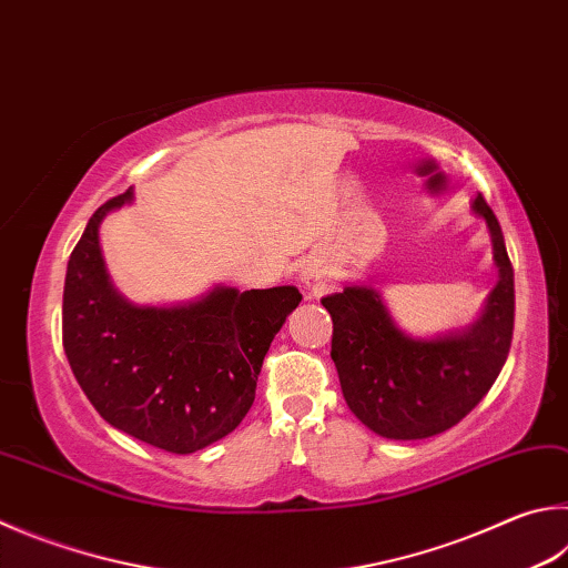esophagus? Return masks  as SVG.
<instances>
[{
    "label": "esophagus",
    "instance_id": "esophagus-1",
    "mask_svg": "<svg viewBox=\"0 0 568 568\" xmlns=\"http://www.w3.org/2000/svg\"><path fill=\"white\" fill-rule=\"evenodd\" d=\"M303 281L305 285H315L320 281V267L317 265H307L303 271Z\"/></svg>",
    "mask_w": 568,
    "mask_h": 568
}]
</instances>
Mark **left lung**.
Returning <instances> with one entry per match:
<instances>
[{"mask_svg": "<svg viewBox=\"0 0 568 568\" xmlns=\"http://www.w3.org/2000/svg\"><path fill=\"white\" fill-rule=\"evenodd\" d=\"M499 281L477 323L439 337H409L369 285L323 297L333 317V363L353 415L379 437L425 439L455 427L479 405L507 363L514 333V267L497 215L479 193Z\"/></svg>", "mask_w": 568, "mask_h": 568, "instance_id": "1", "label": "left lung"}]
</instances>
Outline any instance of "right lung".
Listing matches in <instances>:
<instances>
[{"label":"right lung","instance_id":"add662e5","mask_svg":"<svg viewBox=\"0 0 568 568\" xmlns=\"http://www.w3.org/2000/svg\"><path fill=\"white\" fill-rule=\"evenodd\" d=\"M133 191L106 201L71 251L61 339L79 387L111 427L191 455L241 425L277 329L303 295L293 285H219L185 305H136L113 287L99 225Z\"/></svg>","mask_w":568,"mask_h":568}]
</instances>
